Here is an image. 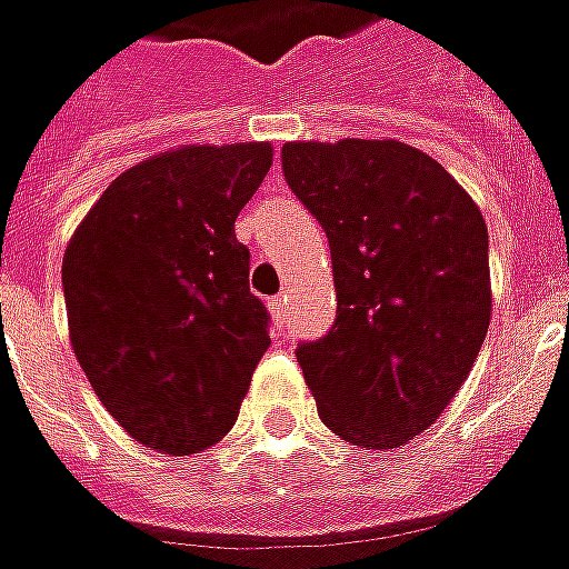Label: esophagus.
<instances>
[{"label":"esophagus","instance_id":"esophagus-1","mask_svg":"<svg viewBox=\"0 0 569 569\" xmlns=\"http://www.w3.org/2000/svg\"><path fill=\"white\" fill-rule=\"evenodd\" d=\"M268 308H271L273 320L286 322V296H273L271 301H268Z\"/></svg>","mask_w":569,"mask_h":569}]
</instances>
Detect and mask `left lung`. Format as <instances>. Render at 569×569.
<instances>
[{
    "label": "left lung",
    "mask_w": 569,
    "mask_h": 569,
    "mask_svg": "<svg viewBox=\"0 0 569 569\" xmlns=\"http://www.w3.org/2000/svg\"><path fill=\"white\" fill-rule=\"evenodd\" d=\"M283 176L332 249V329L296 350L322 423L399 448L439 420L485 345L488 224L406 142H286Z\"/></svg>",
    "instance_id": "obj_1"
}]
</instances>
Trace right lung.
<instances>
[{
	"label": "right lung",
	"mask_w": 569,
	"mask_h": 569,
	"mask_svg": "<svg viewBox=\"0 0 569 569\" xmlns=\"http://www.w3.org/2000/svg\"><path fill=\"white\" fill-rule=\"evenodd\" d=\"M268 170V142L167 151L118 176L69 240L72 350L106 411L149 448L216 445L271 347L234 234Z\"/></svg>",
	"instance_id": "add662e5"
}]
</instances>
